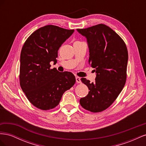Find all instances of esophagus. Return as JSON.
Masks as SVG:
<instances>
[{
	"instance_id": "esophagus-1",
	"label": "esophagus",
	"mask_w": 146,
	"mask_h": 146,
	"mask_svg": "<svg viewBox=\"0 0 146 146\" xmlns=\"http://www.w3.org/2000/svg\"><path fill=\"white\" fill-rule=\"evenodd\" d=\"M76 82L77 83H81L82 81H81V78L79 77H76Z\"/></svg>"
}]
</instances>
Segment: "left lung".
Wrapping results in <instances>:
<instances>
[{
    "mask_svg": "<svg viewBox=\"0 0 146 146\" xmlns=\"http://www.w3.org/2000/svg\"><path fill=\"white\" fill-rule=\"evenodd\" d=\"M77 31L86 39L90 52L88 63L95 68L96 73L94 83L81 78L90 91L80 99V104L90 111H102L114 102L125 85L127 48L122 38L104 24Z\"/></svg>",
    "mask_w": 146,
    "mask_h": 146,
    "instance_id": "left-lung-1",
    "label": "left lung"
}]
</instances>
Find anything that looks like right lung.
<instances>
[{
    "mask_svg": "<svg viewBox=\"0 0 146 146\" xmlns=\"http://www.w3.org/2000/svg\"><path fill=\"white\" fill-rule=\"evenodd\" d=\"M48 25L34 32L25 42L20 56V85L35 107L42 110L54 108L64 92L76 83L70 72H60L50 69L56 63L61 44L74 33Z\"/></svg>",
    "mask_w": 146,
    "mask_h": 146,
    "instance_id": "right-lung-1",
    "label": "right lung"
}]
</instances>
